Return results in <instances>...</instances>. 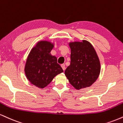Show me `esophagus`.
Instances as JSON below:
<instances>
[{
	"mask_svg": "<svg viewBox=\"0 0 123 123\" xmlns=\"http://www.w3.org/2000/svg\"><path fill=\"white\" fill-rule=\"evenodd\" d=\"M61 67H62V68L63 70L64 71V70H65V65L64 64L61 65Z\"/></svg>",
	"mask_w": 123,
	"mask_h": 123,
	"instance_id": "34e87169",
	"label": "esophagus"
}]
</instances>
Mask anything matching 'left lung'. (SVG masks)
Wrapping results in <instances>:
<instances>
[{
	"label": "left lung",
	"instance_id": "obj_1",
	"mask_svg": "<svg viewBox=\"0 0 123 123\" xmlns=\"http://www.w3.org/2000/svg\"><path fill=\"white\" fill-rule=\"evenodd\" d=\"M70 64L65 71L69 82L76 89L90 86L97 79L100 63L95 50L90 42H70Z\"/></svg>",
	"mask_w": 123,
	"mask_h": 123
}]
</instances>
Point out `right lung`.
Segmentation results:
<instances>
[{
  "label": "right lung",
  "mask_w": 123,
  "mask_h": 123,
  "mask_svg": "<svg viewBox=\"0 0 123 123\" xmlns=\"http://www.w3.org/2000/svg\"><path fill=\"white\" fill-rule=\"evenodd\" d=\"M54 47L48 41H40L32 49L25 68L26 77L32 84L43 88L49 84L55 76L63 70L57 63V59L50 51Z\"/></svg>",
  "instance_id": "obj_1"
}]
</instances>
